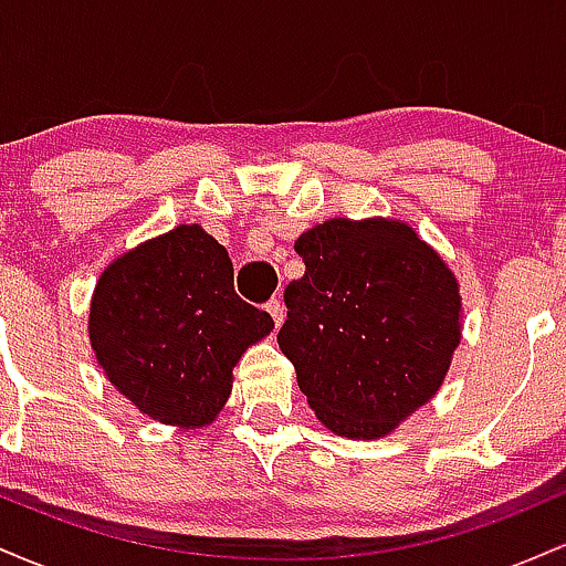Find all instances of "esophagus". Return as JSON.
I'll return each mask as SVG.
<instances>
[{"label":"esophagus","instance_id":"34e87169","mask_svg":"<svg viewBox=\"0 0 566 566\" xmlns=\"http://www.w3.org/2000/svg\"><path fill=\"white\" fill-rule=\"evenodd\" d=\"M265 311H269L271 314V319H274V324L276 327H282V322H284V314H287V308H284V303L282 301H269L265 303Z\"/></svg>","mask_w":566,"mask_h":566}]
</instances>
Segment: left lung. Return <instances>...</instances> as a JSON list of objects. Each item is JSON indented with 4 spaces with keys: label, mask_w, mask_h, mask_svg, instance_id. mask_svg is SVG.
<instances>
[{
    "label": "left lung",
    "mask_w": 566,
    "mask_h": 566,
    "mask_svg": "<svg viewBox=\"0 0 566 566\" xmlns=\"http://www.w3.org/2000/svg\"><path fill=\"white\" fill-rule=\"evenodd\" d=\"M305 274L284 290L276 340L316 418L375 439L439 391L460 343L452 271L409 226L335 218L295 242Z\"/></svg>",
    "instance_id": "left-lung-1"
}]
</instances>
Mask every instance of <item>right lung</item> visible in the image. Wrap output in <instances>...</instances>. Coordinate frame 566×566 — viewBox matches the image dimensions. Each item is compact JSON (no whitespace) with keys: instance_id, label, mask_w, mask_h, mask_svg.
<instances>
[{"instance_id":"add662e5","label":"right lung","mask_w":566,"mask_h":566,"mask_svg":"<svg viewBox=\"0 0 566 566\" xmlns=\"http://www.w3.org/2000/svg\"><path fill=\"white\" fill-rule=\"evenodd\" d=\"M271 329L233 290L226 247L197 223L114 261L90 303V343L108 380L148 418L184 428L216 418L233 365Z\"/></svg>"}]
</instances>
